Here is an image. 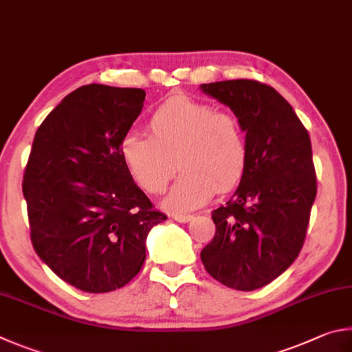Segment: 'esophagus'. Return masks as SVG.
Instances as JSON below:
<instances>
[{
    "mask_svg": "<svg viewBox=\"0 0 352 352\" xmlns=\"http://www.w3.org/2000/svg\"><path fill=\"white\" fill-rule=\"evenodd\" d=\"M173 219L177 221V223H188V221L193 219V214H173Z\"/></svg>",
    "mask_w": 352,
    "mask_h": 352,
    "instance_id": "obj_1",
    "label": "esophagus"
}]
</instances>
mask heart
Returning a JSON list of instances; mask_svg holds the SVG:
<instances>
[{"mask_svg":"<svg viewBox=\"0 0 352 352\" xmlns=\"http://www.w3.org/2000/svg\"><path fill=\"white\" fill-rule=\"evenodd\" d=\"M148 129L150 135H123L120 157L131 179L150 195L164 192L177 164L182 175L162 201L166 210H195L243 179L248 138L241 120L230 111L175 96L153 111Z\"/></svg>","mask_w":352,"mask_h":352,"instance_id":"b5f03b06","label":"heart"}]
</instances>
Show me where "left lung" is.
Wrapping results in <instances>:
<instances>
[{
  "label": "left lung",
  "mask_w": 352,
  "mask_h": 352,
  "mask_svg": "<svg viewBox=\"0 0 352 352\" xmlns=\"http://www.w3.org/2000/svg\"><path fill=\"white\" fill-rule=\"evenodd\" d=\"M201 89L238 116L249 150L236 192L212 213L217 232L201 260L224 286L255 291L285 272L303 248L317 195L311 139L272 86L239 78Z\"/></svg>",
  "instance_id": "left-lung-1"
}]
</instances>
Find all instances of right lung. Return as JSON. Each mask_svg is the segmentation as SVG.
Returning a JSON list of instances; mask_svg holds the SVG:
<instances>
[{
    "label": "right lung",
    "instance_id": "right-lung-1",
    "mask_svg": "<svg viewBox=\"0 0 352 352\" xmlns=\"http://www.w3.org/2000/svg\"><path fill=\"white\" fill-rule=\"evenodd\" d=\"M144 100L139 88L80 86L35 133L23 177L30 239L41 261L83 292L128 285L145 261L148 233L166 219L120 157Z\"/></svg>",
    "mask_w": 352,
    "mask_h": 352
}]
</instances>
